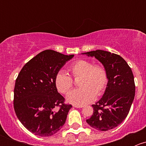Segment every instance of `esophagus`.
Wrapping results in <instances>:
<instances>
[{"instance_id": "1", "label": "esophagus", "mask_w": 146, "mask_h": 146, "mask_svg": "<svg viewBox=\"0 0 146 146\" xmlns=\"http://www.w3.org/2000/svg\"><path fill=\"white\" fill-rule=\"evenodd\" d=\"M73 107H76V108H82V106H78V105H73Z\"/></svg>"}]
</instances>
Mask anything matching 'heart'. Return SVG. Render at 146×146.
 Masks as SVG:
<instances>
[{"mask_svg": "<svg viewBox=\"0 0 146 146\" xmlns=\"http://www.w3.org/2000/svg\"><path fill=\"white\" fill-rule=\"evenodd\" d=\"M69 71L74 78H80V88L72 90L66 97L68 102L82 106L90 102L95 97L103 94L108 82L106 70L100 65H93L87 60H78L69 67ZM56 88L62 94H67L73 87V79L63 71L55 77Z\"/></svg>", "mask_w": 146, "mask_h": 146, "instance_id": "heart-1", "label": "heart"}]
</instances>
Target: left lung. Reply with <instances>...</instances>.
<instances>
[{
  "label": "left lung",
  "instance_id": "obj_1",
  "mask_svg": "<svg viewBox=\"0 0 146 146\" xmlns=\"http://www.w3.org/2000/svg\"><path fill=\"white\" fill-rule=\"evenodd\" d=\"M82 54L98 59L108 77L104 95L92 105L93 114L87 123L98 131L114 129L127 117L134 100L136 89L131 69L121 56L110 51L99 49Z\"/></svg>",
  "mask_w": 146,
  "mask_h": 146
}]
</instances>
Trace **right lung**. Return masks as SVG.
Returning a JSON list of instances; mask_svg holds the SVG:
<instances>
[{
	"label": "right lung",
	"mask_w": 146,
	"mask_h": 146,
	"mask_svg": "<svg viewBox=\"0 0 146 146\" xmlns=\"http://www.w3.org/2000/svg\"><path fill=\"white\" fill-rule=\"evenodd\" d=\"M73 56L45 50L28 61L16 79L15 111L22 124L36 136H52L66 122L72 105L64 104V98L58 92L54 80Z\"/></svg>",
	"instance_id": "obj_1"
}]
</instances>
